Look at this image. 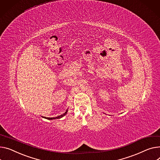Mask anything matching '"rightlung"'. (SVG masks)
Segmentation results:
<instances>
[{"instance_id":"add662e5","label":"right lung","mask_w":160,"mask_h":160,"mask_svg":"<svg viewBox=\"0 0 160 160\" xmlns=\"http://www.w3.org/2000/svg\"><path fill=\"white\" fill-rule=\"evenodd\" d=\"M68 111V109H67V110H66V111L65 112V113H63V114H61V115H60V116H57V117H53V118H46V117H43V118H45L46 119H48V120H55V119H60V118H62L63 116H65V115L67 114Z\"/></svg>"}]
</instances>
